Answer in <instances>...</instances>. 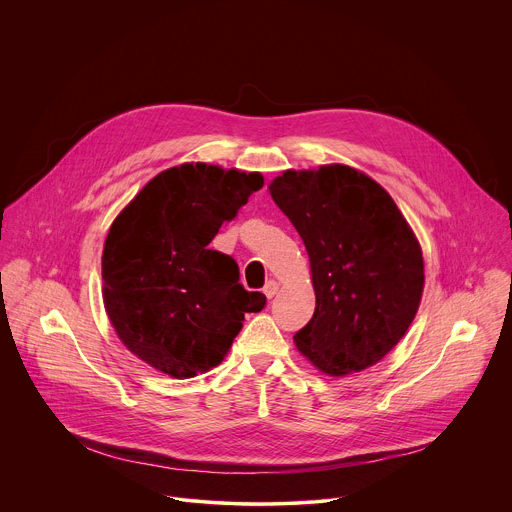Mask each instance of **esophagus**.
<instances>
[{
    "instance_id": "34e87169",
    "label": "esophagus",
    "mask_w": 512,
    "mask_h": 512,
    "mask_svg": "<svg viewBox=\"0 0 512 512\" xmlns=\"http://www.w3.org/2000/svg\"><path fill=\"white\" fill-rule=\"evenodd\" d=\"M277 289H279L277 281H273V279H271V281H267V283H265V287H263V293L267 295V299H271V297L277 293Z\"/></svg>"
}]
</instances>
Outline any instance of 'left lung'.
Returning <instances> with one entry per match:
<instances>
[{
  "instance_id": "1",
  "label": "left lung",
  "mask_w": 512,
  "mask_h": 512,
  "mask_svg": "<svg viewBox=\"0 0 512 512\" xmlns=\"http://www.w3.org/2000/svg\"><path fill=\"white\" fill-rule=\"evenodd\" d=\"M309 255L315 311L293 339L321 372L378 364L410 327L424 289L420 245L394 199L360 170H285L269 185Z\"/></svg>"
}]
</instances>
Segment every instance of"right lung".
Masks as SVG:
<instances>
[{"label":"right lung","mask_w":512,"mask_h":512,"mask_svg":"<svg viewBox=\"0 0 512 512\" xmlns=\"http://www.w3.org/2000/svg\"><path fill=\"white\" fill-rule=\"evenodd\" d=\"M263 187L259 173L185 162L156 175L116 217L102 253L104 307L122 344L162 374L193 378L223 362L245 313L267 297L239 283L209 243Z\"/></svg>","instance_id":"obj_1"}]
</instances>
